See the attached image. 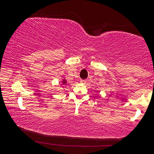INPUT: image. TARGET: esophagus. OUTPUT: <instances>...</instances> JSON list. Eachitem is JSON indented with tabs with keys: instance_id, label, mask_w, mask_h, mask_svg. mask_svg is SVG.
I'll use <instances>...</instances> for the list:
<instances>
[{
	"instance_id": "34e87169",
	"label": "esophagus",
	"mask_w": 154,
	"mask_h": 154,
	"mask_svg": "<svg viewBox=\"0 0 154 154\" xmlns=\"http://www.w3.org/2000/svg\"><path fill=\"white\" fill-rule=\"evenodd\" d=\"M80 82L85 83L86 82V80H85V79H80Z\"/></svg>"
}]
</instances>
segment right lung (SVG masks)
I'll list each match as a JSON object with an SVG mask.
<instances>
[{
	"instance_id": "obj_1",
	"label": "right lung",
	"mask_w": 154,
	"mask_h": 154,
	"mask_svg": "<svg viewBox=\"0 0 154 154\" xmlns=\"http://www.w3.org/2000/svg\"><path fill=\"white\" fill-rule=\"evenodd\" d=\"M61 84H62V85H65V84H66L67 81H66V79L63 78V79H62V80H61Z\"/></svg>"
}]
</instances>
